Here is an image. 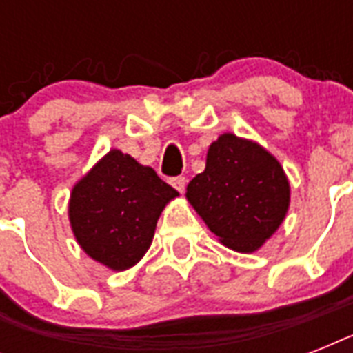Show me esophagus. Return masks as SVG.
<instances>
[{"label": "esophagus", "mask_w": 353, "mask_h": 353, "mask_svg": "<svg viewBox=\"0 0 353 353\" xmlns=\"http://www.w3.org/2000/svg\"><path fill=\"white\" fill-rule=\"evenodd\" d=\"M170 183H172V187L176 188V190H179V192H183V190H185V187H187V179H185L183 176L172 177Z\"/></svg>", "instance_id": "obj_1"}]
</instances>
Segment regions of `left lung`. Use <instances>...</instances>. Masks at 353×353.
<instances>
[{
  "mask_svg": "<svg viewBox=\"0 0 353 353\" xmlns=\"http://www.w3.org/2000/svg\"><path fill=\"white\" fill-rule=\"evenodd\" d=\"M187 198L223 245L252 252L284 220L290 183L273 155L223 133L210 144L205 170L188 183Z\"/></svg>",
  "mask_w": 353,
  "mask_h": 353,
  "instance_id": "left-lung-1",
  "label": "left lung"
}]
</instances>
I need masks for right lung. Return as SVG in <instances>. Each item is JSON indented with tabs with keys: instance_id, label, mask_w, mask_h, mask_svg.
<instances>
[{
	"instance_id": "obj_1",
	"label": "right lung",
	"mask_w": 353,
	"mask_h": 353,
	"mask_svg": "<svg viewBox=\"0 0 353 353\" xmlns=\"http://www.w3.org/2000/svg\"><path fill=\"white\" fill-rule=\"evenodd\" d=\"M176 196L154 168L112 150L74 185L69 220L93 260L122 271L148 251L161 210Z\"/></svg>"
}]
</instances>
